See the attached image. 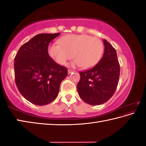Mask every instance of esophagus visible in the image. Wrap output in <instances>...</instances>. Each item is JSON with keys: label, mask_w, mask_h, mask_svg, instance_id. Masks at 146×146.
<instances>
[{"label": "esophagus", "mask_w": 146, "mask_h": 146, "mask_svg": "<svg viewBox=\"0 0 146 146\" xmlns=\"http://www.w3.org/2000/svg\"><path fill=\"white\" fill-rule=\"evenodd\" d=\"M68 74H70V73H71L73 72V71H72V70H68Z\"/></svg>", "instance_id": "esophagus-1"}]
</instances>
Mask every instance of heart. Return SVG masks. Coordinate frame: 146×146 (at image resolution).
Returning <instances> with one entry per match:
<instances>
[{
  "instance_id": "obj_1",
  "label": "heart",
  "mask_w": 146,
  "mask_h": 146,
  "mask_svg": "<svg viewBox=\"0 0 146 146\" xmlns=\"http://www.w3.org/2000/svg\"><path fill=\"white\" fill-rule=\"evenodd\" d=\"M58 43L49 46L48 54L56 64L61 66L65 65L72 56L75 59L72 63L74 67L92 68L100 60L104 50L103 43L99 38L85 34L62 36L58 40Z\"/></svg>"
}]
</instances>
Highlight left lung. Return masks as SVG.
<instances>
[{
  "label": "left lung",
  "instance_id": "8db88e82",
  "mask_svg": "<svg viewBox=\"0 0 146 146\" xmlns=\"http://www.w3.org/2000/svg\"><path fill=\"white\" fill-rule=\"evenodd\" d=\"M104 53L97 65L80 72L77 84L80 97L88 104H104L112 97L120 76V65L115 49L104 39Z\"/></svg>",
  "mask_w": 146,
  "mask_h": 146
}]
</instances>
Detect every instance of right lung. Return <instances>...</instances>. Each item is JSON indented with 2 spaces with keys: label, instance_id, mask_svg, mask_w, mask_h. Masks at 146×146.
Wrapping results in <instances>:
<instances>
[{
  "label": "right lung",
  "instance_id": "add662e5",
  "mask_svg": "<svg viewBox=\"0 0 146 146\" xmlns=\"http://www.w3.org/2000/svg\"><path fill=\"white\" fill-rule=\"evenodd\" d=\"M60 34L36 35L20 48L15 57L17 87L33 104L44 106L53 102L68 75L67 68L56 64L48 51L49 42Z\"/></svg>",
  "mask_w": 146,
  "mask_h": 146
}]
</instances>
